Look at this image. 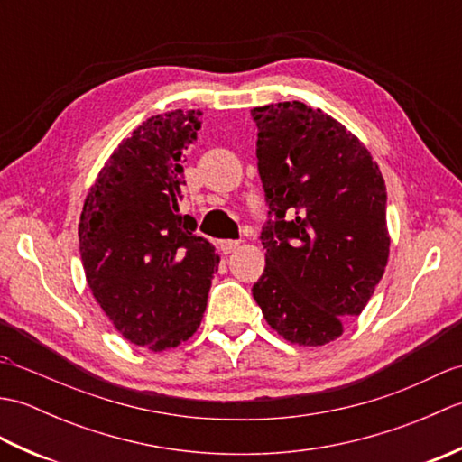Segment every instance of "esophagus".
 Returning <instances> with one entry per match:
<instances>
[{"mask_svg":"<svg viewBox=\"0 0 462 462\" xmlns=\"http://www.w3.org/2000/svg\"><path fill=\"white\" fill-rule=\"evenodd\" d=\"M238 246H240L238 240H222V242H220V250H222L224 254H232Z\"/></svg>","mask_w":462,"mask_h":462,"instance_id":"obj_1","label":"esophagus"}]
</instances>
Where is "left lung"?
<instances>
[{
  "label": "left lung",
  "mask_w": 462,
  "mask_h": 462,
  "mask_svg": "<svg viewBox=\"0 0 462 462\" xmlns=\"http://www.w3.org/2000/svg\"><path fill=\"white\" fill-rule=\"evenodd\" d=\"M268 224L252 293L268 326L303 347L337 339L367 306L389 258L387 192L356 134L286 101L250 111Z\"/></svg>",
  "instance_id": "left-lung-1"
}]
</instances>
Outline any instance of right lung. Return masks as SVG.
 Instances as JSON below:
<instances>
[{
  "instance_id": "add662e5",
  "label": "right lung",
  "mask_w": 462,
  "mask_h": 462,
  "mask_svg": "<svg viewBox=\"0 0 462 462\" xmlns=\"http://www.w3.org/2000/svg\"><path fill=\"white\" fill-rule=\"evenodd\" d=\"M200 111L151 116L105 162L79 222L85 278L116 331L164 351L199 329L220 256L180 214Z\"/></svg>"
}]
</instances>
